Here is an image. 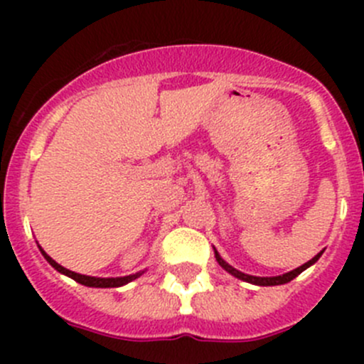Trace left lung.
I'll use <instances>...</instances> for the list:
<instances>
[{
    "label": "left lung",
    "instance_id": "obj_1",
    "mask_svg": "<svg viewBox=\"0 0 364 364\" xmlns=\"http://www.w3.org/2000/svg\"><path fill=\"white\" fill-rule=\"evenodd\" d=\"M215 255H216V260H218V264L223 267V269L229 271V273L234 274V277H236V278H241V280L248 282V284H255V285H282V284H287V282L294 280L297 274H301L304 269H306V267H310L311 264L317 262L318 257H321V253H318V255H315L311 260H308V262H304L303 266H299V267H296V269H292L291 273L280 274V277H269V278H267V277H252V274L241 273V271L234 269L232 266H229V264H227L225 260H223L222 257L218 255V252H215Z\"/></svg>",
    "mask_w": 364,
    "mask_h": 364
}]
</instances>
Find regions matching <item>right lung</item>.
Returning <instances> with one entry per match:
<instances>
[{
	"instance_id": "right-lung-1",
	"label": "right lung",
	"mask_w": 364,
	"mask_h": 364,
	"mask_svg": "<svg viewBox=\"0 0 364 364\" xmlns=\"http://www.w3.org/2000/svg\"><path fill=\"white\" fill-rule=\"evenodd\" d=\"M40 252H42V255L46 257L47 262H49L50 266L54 267V269H58V271H60V273L67 274V277L73 278V280L79 282V284L86 285V287H102V289H107V287H121V285H124V284H128V282L135 280V278H137L139 274H141V273H137V274H130V277H121V278H97V277H86V274L73 273V271L67 269V267L60 266V264H58L56 260L50 259V257L47 255V253L43 252L42 248H40Z\"/></svg>"
}]
</instances>
